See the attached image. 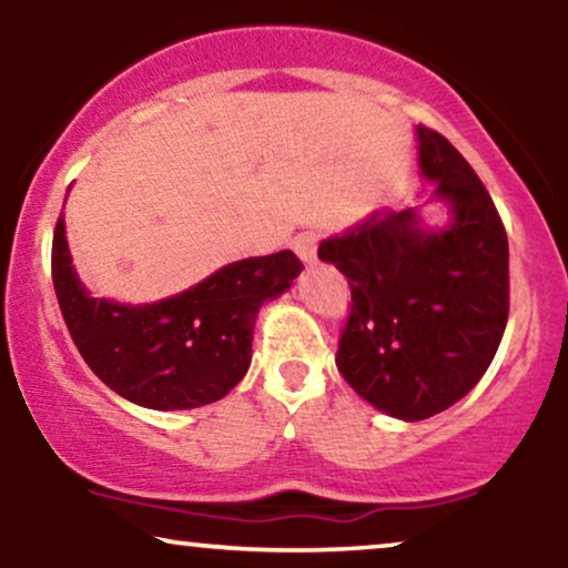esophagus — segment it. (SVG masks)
Returning <instances> with one entry per match:
<instances>
[{
    "instance_id": "obj_1",
    "label": "esophagus",
    "mask_w": 568,
    "mask_h": 568,
    "mask_svg": "<svg viewBox=\"0 0 568 568\" xmlns=\"http://www.w3.org/2000/svg\"><path fill=\"white\" fill-rule=\"evenodd\" d=\"M293 253L298 256V262L302 264H315L317 258V237L312 232L306 234H298L296 240H293Z\"/></svg>"
}]
</instances>
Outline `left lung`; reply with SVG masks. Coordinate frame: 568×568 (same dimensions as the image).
<instances>
[{
    "instance_id": "left-lung-1",
    "label": "left lung",
    "mask_w": 568,
    "mask_h": 568,
    "mask_svg": "<svg viewBox=\"0 0 568 568\" xmlns=\"http://www.w3.org/2000/svg\"><path fill=\"white\" fill-rule=\"evenodd\" d=\"M419 173L435 184L422 207H376L325 237L317 256L347 277L352 312L336 368L382 414L419 422L462 400L497 355L507 325V234L470 162L416 128Z\"/></svg>"
}]
</instances>
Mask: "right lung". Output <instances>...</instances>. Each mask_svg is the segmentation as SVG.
<instances>
[{
  "label": "right lung",
  "instance_id": "add662e5",
  "mask_svg": "<svg viewBox=\"0 0 568 568\" xmlns=\"http://www.w3.org/2000/svg\"><path fill=\"white\" fill-rule=\"evenodd\" d=\"M302 264L291 251L232 262L152 304L98 298L71 264L67 221L53 234L61 315L90 371L135 406L186 410L216 403L251 366L258 310L283 296Z\"/></svg>",
  "mask_w": 568,
  "mask_h": 568
}]
</instances>
